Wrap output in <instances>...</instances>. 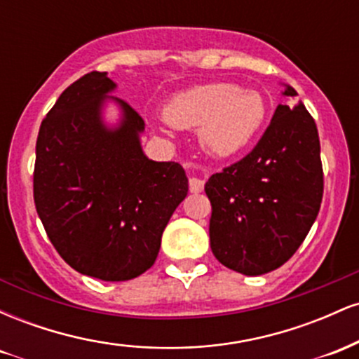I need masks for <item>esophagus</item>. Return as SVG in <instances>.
Returning <instances> with one entry per match:
<instances>
[{
  "mask_svg": "<svg viewBox=\"0 0 359 359\" xmlns=\"http://www.w3.org/2000/svg\"><path fill=\"white\" fill-rule=\"evenodd\" d=\"M204 189V180L199 179V177H191L189 179V191L197 194V192H203Z\"/></svg>",
  "mask_w": 359,
  "mask_h": 359,
  "instance_id": "esophagus-1",
  "label": "esophagus"
}]
</instances>
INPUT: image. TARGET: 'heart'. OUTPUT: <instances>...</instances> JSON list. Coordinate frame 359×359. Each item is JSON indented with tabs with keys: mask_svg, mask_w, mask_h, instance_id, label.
I'll use <instances>...</instances> for the list:
<instances>
[{
	"mask_svg": "<svg viewBox=\"0 0 359 359\" xmlns=\"http://www.w3.org/2000/svg\"><path fill=\"white\" fill-rule=\"evenodd\" d=\"M266 101L255 89H238L231 82H208L175 94L163 108L172 126L199 128V140L209 154H238L262 130Z\"/></svg>",
	"mask_w": 359,
	"mask_h": 359,
	"instance_id": "b5f03b06",
	"label": "heart"
}]
</instances>
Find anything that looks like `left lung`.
Returning <instances> with one entry per match:
<instances>
[{"mask_svg":"<svg viewBox=\"0 0 359 359\" xmlns=\"http://www.w3.org/2000/svg\"><path fill=\"white\" fill-rule=\"evenodd\" d=\"M285 96H297L287 86ZM211 250L224 266L263 275L292 258L319 214L324 192L320 143L302 102L278 104L257 147L211 175Z\"/></svg>","mask_w":359,"mask_h":359,"instance_id":"1","label":"left lung"}]
</instances>
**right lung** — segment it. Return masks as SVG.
Returning <instances> with one entry per match:
<instances>
[{
	"instance_id": "add662e5",
	"label": "right lung",
	"mask_w": 359,
	"mask_h": 359,
	"mask_svg": "<svg viewBox=\"0 0 359 359\" xmlns=\"http://www.w3.org/2000/svg\"><path fill=\"white\" fill-rule=\"evenodd\" d=\"M116 88L93 71L69 86L40 125L35 208L48 240L82 275L125 282L155 263L163 229L189 191L180 163L148 160L145 121L126 101L116 130L101 119Z\"/></svg>"
}]
</instances>
